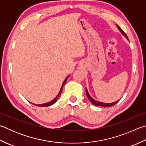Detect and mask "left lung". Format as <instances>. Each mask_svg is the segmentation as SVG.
<instances>
[{"instance_id":"left-lung-1","label":"left lung","mask_w":146,"mask_h":146,"mask_svg":"<svg viewBox=\"0 0 146 146\" xmlns=\"http://www.w3.org/2000/svg\"><path fill=\"white\" fill-rule=\"evenodd\" d=\"M117 27H118V29H119V30L121 32V33L123 34V35L126 37L127 39H128V36H126V33H124V32L123 30H122V29L120 28V27H119V25H117ZM128 40H129V39H128ZM86 92L87 96V98H89V100H90V102H91L92 103V104L94 105H96V106H101V107H111V106H113V105H115L116 103H117L119 102V101H117V102H113V103H102V102H96V101H95L94 100L92 99V98L91 97V96H90L89 94L88 91H87V89H86Z\"/></svg>"}]
</instances>
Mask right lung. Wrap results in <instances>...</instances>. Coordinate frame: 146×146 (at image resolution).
Instances as JSON below:
<instances>
[{
	"mask_svg": "<svg viewBox=\"0 0 146 146\" xmlns=\"http://www.w3.org/2000/svg\"><path fill=\"white\" fill-rule=\"evenodd\" d=\"M68 77V76H67V77H66V78L65 79V80L64 81V82H63L62 86V87H61V89H60V92H59V94H58L56 97L55 98V99H54L52 101H51V102H48V103H44V104H41V105H35V104H33V105H35L36 106H39V107H48V106H50V105H52L54 104V103H55V102H56L57 100L58 99V98H59V96H60V94H61L62 90V88H63V86H64V84H65L66 81L67 80Z\"/></svg>",
	"mask_w": 146,
	"mask_h": 146,
	"instance_id": "1",
	"label": "right lung"
}]
</instances>
